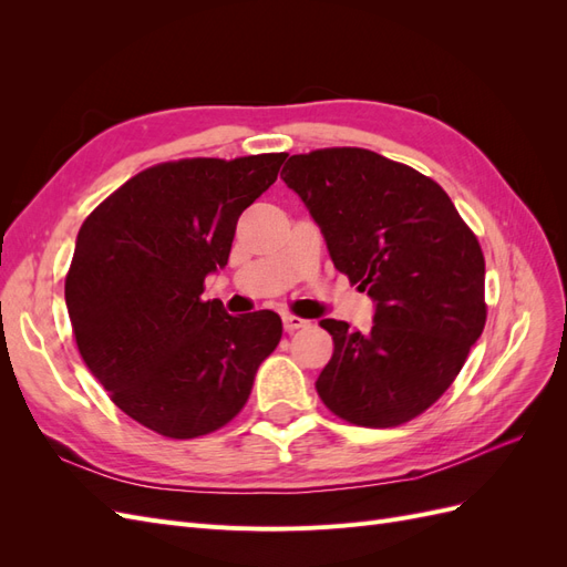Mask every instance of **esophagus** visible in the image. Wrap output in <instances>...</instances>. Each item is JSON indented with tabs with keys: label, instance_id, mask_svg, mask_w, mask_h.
Instances as JSON below:
<instances>
[{
	"label": "esophagus",
	"instance_id": "esophagus-1",
	"mask_svg": "<svg viewBox=\"0 0 567 567\" xmlns=\"http://www.w3.org/2000/svg\"><path fill=\"white\" fill-rule=\"evenodd\" d=\"M307 323H310V321H305V319L293 317V315H284V329H286L288 333H293V331H298V329H305Z\"/></svg>",
	"mask_w": 567,
	"mask_h": 567
}]
</instances>
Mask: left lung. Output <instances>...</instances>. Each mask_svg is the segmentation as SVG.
<instances>
[{"label": "left lung", "mask_w": 567, "mask_h": 567, "mask_svg": "<svg viewBox=\"0 0 567 567\" xmlns=\"http://www.w3.org/2000/svg\"><path fill=\"white\" fill-rule=\"evenodd\" d=\"M281 179L319 225L338 271L375 302L369 333L321 319L333 357L321 402L364 427L435 404L485 329V257L444 188L367 148L290 156Z\"/></svg>", "instance_id": "obj_1"}]
</instances>
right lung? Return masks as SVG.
Listing matches in <instances>:
<instances>
[{
	"instance_id": "add662e5",
	"label": "right lung",
	"mask_w": 567,
	"mask_h": 567,
	"mask_svg": "<svg viewBox=\"0 0 567 567\" xmlns=\"http://www.w3.org/2000/svg\"><path fill=\"white\" fill-rule=\"evenodd\" d=\"M284 161L260 153L153 165L80 227L65 277L78 350L115 406L158 435L192 440L227 425L279 346L277 312L231 317L200 296L229 260L238 217Z\"/></svg>"
}]
</instances>
